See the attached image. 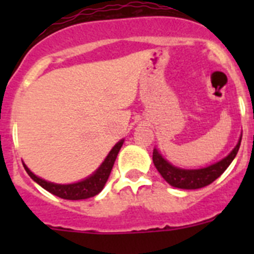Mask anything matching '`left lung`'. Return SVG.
<instances>
[{"instance_id":"left-lung-1","label":"left lung","mask_w":254,"mask_h":254,"mask_svg":"<svg viewBox=\"0 0 254 254\" xmlns=\"http://www.w3.org/2000/svg\"><path fill=\"white\" fill-rule=\"evenodd\" d=\"M241 141L242 137L238 141L237 146L233 149V151L226 158L212 164L210 167L202 168V169H181V168L174 167L170 163H168L156 149H154V152H152V161H154V165L161 174V177L170 186L176 188H182V190H198V188L211 185L215 179L219 178L225 172L226 168L232 164V161L237 156L238 150L241 146Z\"/></svg>"}]
</instances>
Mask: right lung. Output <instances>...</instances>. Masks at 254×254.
Returning <instances> with one entry per match:
<instances>
[{
    "label": "right lung",
    "mask_w": 254,
    "mask_h": 254,
    "mask_svg": "<svg viewBox=\"0 0 254 254\" xmlns=\"http://www.w3.org/2000/svg\"><path fill=\"white\" fill-rule=\"evenodd\" d=\"M123 141L121 140L120 142L116 143V146L111 150V152L108 154L105 160L100 165L95 173H93L90 177H87L86 179L77 183H72V185H57V183H52V182H47L44 179L39 178L29 170L25 164H22L25 168L26 173H28L30 178L34 182H37L38 185L42 186L46 190L51 192L55 196L61 197L64 199H85L90 198V197L96 196L100 190L104 188L105 183H107L109 174L112 172V168L114 165V161L117 159V155L120 152L121 147L123 145Z\"/></svg>",
    "instance_id": "add662e5"
}]
</instances>
